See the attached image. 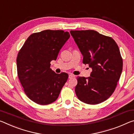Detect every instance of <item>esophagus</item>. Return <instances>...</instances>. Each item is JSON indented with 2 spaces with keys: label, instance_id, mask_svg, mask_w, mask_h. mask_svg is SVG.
Instances as JSON below:
<instances>
[{
  "label": "esophagus",
  "instance_id": "obj_1",
  "mask_svg": "<svg viewBox=\"0 0 134 134\" xmlns=\"http://www.w3.org/2000/svg\"><path fill=\"white\" fill-rule=\"evenodd\" d=\"M73 77H75V75H70L69 76V79H72V78H73Z\"/></svg>",
  "mask_w": 134,
  "mask_h": 134
}]
</instances>
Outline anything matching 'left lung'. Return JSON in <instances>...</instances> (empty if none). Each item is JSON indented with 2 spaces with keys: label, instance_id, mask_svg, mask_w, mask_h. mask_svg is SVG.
I'll return each instance as SVG.
<instances>
[{
  "label": "left lung",
  "instance_id": "obj_1",
  "mask_svg": "<svg viewBox=\"0 0 134 134\" xmlns=\"http://www.w3.org/2000/svg\"><path fill=\"white\" fill-rule=\"evenodd\" d=\"M70 34L83 56V63L92 69L90 77H77L76 94L88 104L101 103L114 92L122 73L118 44L111 37L91 30H71Z\"/></svg>",
  "mask_w": 134,
  "mask_h": 134
}]
</instances>
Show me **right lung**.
Returning <instances> with one entry per match:
<instances>
[{
  "label": "right lung",
  "instance_id": "1",
  "mask_svg": "<svg viewBox=\"0 0 134 134\" xmlns=\"http://www.w3.org/2000/svg\"><path fill=\"white\" fill-rule=\"evenodd\" d=\"M63 30H46L27 38L16 58L18 76L24 92L31 100L47 105L58 98L69 75L57 74L50 68L59 51L69 39Z\"/></svg>",
  "mask_w": 134,
  "mask_h": 134
}]
</instances>
